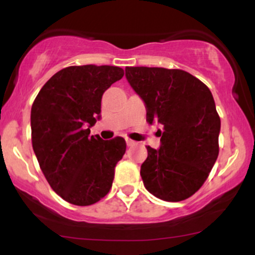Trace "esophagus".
I'll return each instance as SVG.
<instances>
[{
    "instance_id": "obj_1",
    "label": "esophagus",
    "mask_w": 255,
    "mask_h": 255,
    "mask_svg": "<svg viewBox=\"0 0 255 255\" xmlns=\"http://www.w3.org/2000/svg\"><path fill=\"white\" fill-rule=\"evenodd\" d=\"M126 142H127L128 146H133L134 144H135V141H133V140H130V139H126Z\"/></svg>"
}]
</instances>
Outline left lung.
<instances>
[{"instance_id":"8db88e82","label":"left lung","mask_w":255,"mask_h":255,"mask_svg":"<svg viewBox=\"0 0 255 255\" xmlns=\"http://www.w3.org/2000/svg\"><path fill=\"white\" fill-rule=\"evenodd\" d=\"M126 78L145 102L147 121L163 127L159 150L147 146L140 169L144 186L165 201L192 197L219 152L221 119L211 91L182 69L127 67Z\"/></svg>"}]
</instances>
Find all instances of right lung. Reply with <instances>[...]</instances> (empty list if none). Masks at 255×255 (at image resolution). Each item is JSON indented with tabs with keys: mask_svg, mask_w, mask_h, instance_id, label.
Returning <instances> with one entry per match:
<instances>
[{
	"mask_svg": "<svg viewBox=\"0 0 255 255\" xmlns=\"http://www.w3.org/2000/svg\"><path fill=\"white\" fill-rule=\"evenodd\" d=\"M124 74L116 66L67 67L46 81L32 104L38 163L54 192L73 205L97 203L113 186L126 141L90 136V127L99 119L103 93Z\"/></svg>",
	"mask_w": 255,
	"mask_h": 255,
	"instance_id": "1",
	"label": "right lung"
}]
</instances>
